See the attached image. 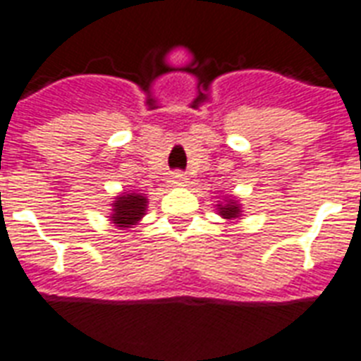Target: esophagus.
Listing matches in <instances>:
<instances>
[{"label":"esophagus","instance_id":"34e87169","mask_svg":"<svg viewBox=\"0 0 361 361\" xmlns=\"http://www.w3.org/2000/svg\"><path fill=\"white\" fill-rule=\"evenodd\" d=\"M170 180H172V183H176V185H181V183H185L187 178H185V174H183V172H174Z\"/></svg>","mask_w":361,"mask_h":361}]
</instances>
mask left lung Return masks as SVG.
Here are the masks:
<instances>
[{
  "label": "left lung",
  "instance_id": "1",
  "mask_svg": "<svg viewBox=\"0 0 361 361\" xmlns=\"http://www.w3.org/2000/svg\"><path fill=\"white\" fill-rule=\"evenodd\" d=\"M217 206H219V216H224L225 219H233V217H238V214H240V206L236 204L235 200H227V204Z\"/></svg>",
  "mask_w": 361,
  "mask_h": 361
}]
</instances>
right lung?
<instances>
[{
  "label": "right lung",
  "mask_w": 361,
  "mask_h": 361,
  "mask_svg": "<svg viewBox=\"0 0 361 361\" xmlns=\"http://www.w3.org/2000/svg\"><path fill=\"white\" fill-rule=\"evenodd\" d=\"M147 208V199L142 197L140 192H128L123 197H117L114 204V214H111V221L115 227L126 229L130 225H136L142 216L145 214Z\"/></svg>",
  "instance_id": "1"
}]
</instances>
